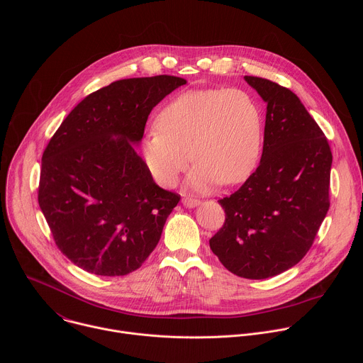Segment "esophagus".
Returning <instances> with one entry per match:
<instances>
[{"label": "esophagus", "instance_id": "1", "mask_svg": "<svg viewBox=\"0 0 363 363\" xmlns=\"http://www.w3.org/2000/svg\"><path fill=\"white\" fill-rule=\"evenodd\" d=\"M182 203H184L185 206H188V208H194V206H196V205H199V203H201V201H199V199H196V198L184 196V198H182Z\"/></svg>", "mask_w": 363, "mask_h": 363}]
</instances>
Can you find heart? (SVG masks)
<instances>
[{"label": "heart", "instance_id": "obj_1", "mask_svg": "<svg viewBox=\"0 0 363 363\" xmlns=\"http://www.w3.org/2000/svg\"><path fill=\"white\" fill-rule=\"evenodd\" d=\"M155 125L158 130L142 140V157L161 186H174L191 157L196 164L186 184L196 191L244 181L260 158L263 112L244 89L184 91L167 103Z\"/></svg>", "mask_w": 363, "mask_h": 363}]
</instances>
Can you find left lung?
I'll use <instances>...</instances> for the list:
<instances>
[{"mask_svg": "<svg viewBox=\"0 0 363 363\" xmlns=\"http://www.w3.org/2000/svg\"><path fill=\"white\" fill-rule=\"evenodd\" d=\"M244 79L267 103L263 155L240 189L218 201L225 223L210 247L233 274L262 280L291 269L312 247L330 205L332 152L291 90Z\"/></svg>", "mask_w": 363, "mask_h": 363, "instance_id": "1", "label": "left lung"}]
</instances>
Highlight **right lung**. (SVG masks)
<instances>
[{
  "instance_id": "right-lung-1",
  "label": "right lung",
  "mask_w": 363,
  "mask_h": 363,
  "mask_svg": "<svg viewBox=\"0 0 363 363\" xmlns=\"http://www.w3.org/2000/svg\"><path fill=\"white\" fill-rule=\"evenodd\" d=\"M185 83L167 74L113 82L86 96L50 139L38 203L77 267L125 276L157 247L181 196L155 184L133 145L150 111Z\"/></svg>"
}]
</instances>
